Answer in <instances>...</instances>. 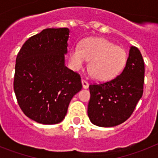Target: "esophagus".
I'll return each instance as SVG.
<instances>
[{
  "label": "esophagus",
  "mask_w": 158,
  "mask_h": 158,
  "mask_svg": "<svg viewBox=\"0 0 158 158\" xmlns=\"http://www.w3.org/2000/svg\"><path fill=\"white\" fill-rule=\"evenodd\" d=\"M82 84H83V88H84V89H89V84L87 80H85V79H82Z\"/></svg>",
  "instance_id": "1"
}]
</instances>
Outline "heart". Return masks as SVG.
<instances>
[{
    "instance_id": "obj_1",
    "label": "heart",
    "mask_w": 158,
    "mask_h": 158,
    "mask_svg": "<svg viewBox=\"0 0 158 158\" xmlns=\"http://www.w3.org/2000/svg\"><path fill=\"white\" fill-rule=\"evenodd\" d=\"M69 59L74 69H82L90 60L89 71L94 79L110 80L117 76L125 67L127 55L120 46L105 38H92L84 40L81 47H74Z\"/></svg>"
}]
</instances>
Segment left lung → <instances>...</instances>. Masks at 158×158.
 Masks as SVG:
<instances>
[{"label": "left lung", "mask_w": 158, "mask_h": 158, "mask_svg": "<svg viewBox=\"0 0 158 158\" xmlns=\"http://www.w3.org/2000/svg\"><path fill=\"white\" fill-rule=\"evenodd\" d=\"M144 61L140 51L131 47L123 71L110 81L89 85L88 115L101 127H113L130 117L142 98Z\"/></svg>", "instance_id": "obj_1"}]
</instances>
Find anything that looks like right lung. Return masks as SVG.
<instances>
[{"mask_svg":"<svg viewBox=\"0 0 158 158\" xmlns=\"http://www.w3.org/2000/svg\"><path fill=\"white\" fill-rule=\"evenodd\" d=\"M67 28H47L26 41L16 57L14 90L24 115L45 125L63 120L81 90V77L64 65Z\"/></svg>","mask_w":158,"mask_h":158,"instance_id":"right-lung-1","label":"right lung"}]
</instances>
